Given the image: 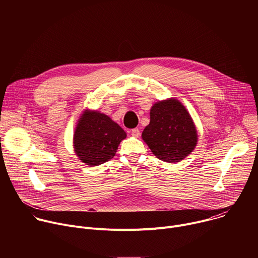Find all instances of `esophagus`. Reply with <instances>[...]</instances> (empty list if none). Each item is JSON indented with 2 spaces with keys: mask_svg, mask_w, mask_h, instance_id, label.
<instances>
[{
  "mask_svg": "<svg viewBox=\"0 0 258 258\" xmlns=\"http://www.w3.org/2000/svg\"><path fill=\"white\" fill-rule=\"evenodd\" d=\"M131 134H132V136L133 137H135V138H139L140 137V130L139 128H133L132 130V132H131Z\"/></svg>",
  "mask_w": 258,
  "mask_h": 258,
  "instance_id": "esophagus-1",
  "label": "esophagus"
}]
</instances>
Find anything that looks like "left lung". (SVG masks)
I'll list each match as a JSON object with an SVG mask.
<instances>
[{
  "label": "left lung",
  "mask_w": 258,
  "mask_h": 258,
  "mask_svg": "<svg viewBox=\"0 0 258 258\" xmlns=\"http://www.w3.org/2000/svg\"><path fill=\"white\" fill-rule=\"evenodd\" d=\"M142 138L160 160L174 163L188 156L197 144L194 122L177 100L157 102L150 110V123Z\"/></svg>",
  "instance_id": "1"
}]
</instances>
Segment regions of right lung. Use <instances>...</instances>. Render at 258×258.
<instances>
[{
    "label": "right lung",
    "mask_w": 258,
    "mask_h": 258,
    "mask_svg": "<svg viewBox=\"0 0 258 258\" xmlns=\"http://www.w3.org/2000/svg\"><path fill=\"white\" fill-rule=\"evenodd\" d=\"M125 132L111 118L98 111H87L75 133V151L87 165L97 166L112 159Z\"/></svg>",
    "instance_id": "right-lung-1"
}]
</instances>
